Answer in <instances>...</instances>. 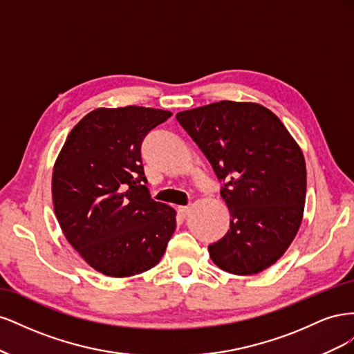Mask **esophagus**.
<instances>
[{
    "label": "esophagus",
    "mask_w": 354,
    "mask_h": 354,
    "mask_svg": "<svg viewBox=\"0 0 354 354\" xmlns=\"http://www.w3.org/2000/svg\"><path fill=\"white\" fill-rule=\"evenodd\" d=\"M190 209H192L190 205H181V207H178V212L181 214V216H187V214L190 212Z\"/></svg>",
    "instance_id": "obj_1"
}]
</instances>
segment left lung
<instances>
[{"instance_id": "left-lung-1", "label": "left lung", "mask_w": 354, "mask_h": 354, "mask_svg": "<svg viewBox=\"0 0 354 354\" xmlns=\"http://www.w3.org/2000/svg\"><path fill=\"white\" fill-rule=\"evenodd\" d=\"M223 187L230 229L208 246L221 270L257 274L274 264L303 220L307 174L301 149L272 111L221 100L178 112Z\"/></svg>"}]
</instances>
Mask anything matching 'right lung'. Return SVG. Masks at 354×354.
Instances as JSON below:
<instances>
[{
    "label": "right lung",
    "mask_w": 354,
    "mask_h": 354,
    "mask_svg": "<svg viewBox=\"0 0 354 354\" xmlns=\"http://www.w3.org/2000/svg\"><path fill=\"white\" fill-rule=\"evenodd\" d=\"M173 115L100 108L72 128L53 169V203L68 242L94 270L127 277L159 263L176 211L151 198L142 164L147 133Z\"/></svg>",
    "instance_id": "1"
}]
</instances>
